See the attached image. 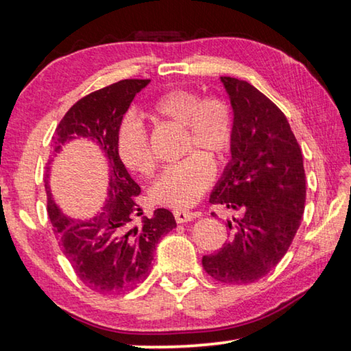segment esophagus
Wrapping results in <instances>:
<instances>
[{"instance_id":"obj_1","label":"esophagus","mask_w":351,"mask_h":351,"mask_svg":"<svg viewBox=\"0 0 351 351\" xmlns=\"http://www.w3.org/2000/svg\"><path fill=\"white\" fill-rule=\"evenodd\" d=\"M173 217L176 219V223H187V221H192L193 218H197L198 213L197 212H189V210L176 209V210H173Z\"/></svg>"}]
</instances>
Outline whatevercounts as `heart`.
I'll return each instance as SVG.
<instances>
[{
	"label": "heart",
	"mask_w": 351,
	"mask_h": 351,
	"mask_svg": "<svg viewBox=\"0 0 351 351\" xmlns=\"http://www.w3.org/2000/svg\"><path fill=\"white\" fill-rule=\"evenodd\" d=\"M153 110L159 116L182 123V153H191L162 170L153 182L150 197L159 206L187 209L201 198L215 176L212 159L202 152L223 159L232 150L235 141L232 106L219 97L201 99L197 93L176 88L159 96ZM116 148L125 167L139 175L152 173L154 156L147 128L134 114H127L119 122Z\"/></svg>",
	"instance_id": "heart-1"
}]
</instances>
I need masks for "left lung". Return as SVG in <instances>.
Segmentation results:
<instances>
[{"instance_id": "obj_1", "label": "left lung", "mask_w": 351, "mask_h": 351, "mask_svg": "<svg viewBox=\"0 0 351 351\" xmlns=\"http://www.w3.org/2000/svg\"><path fill=\"white\" fill-rule=\"evenodd\" d=\"M235 117L232 159L209 203L239 217L230 239L203 257V268L221 283L260 280L291 246L305 209L304 158L287 116L245 80L221 77ZM215 217V212L212 213Z\"/></svg>"}]
</instances>
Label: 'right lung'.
I'll return each instance as SVG.
<instances>
[{
	"instance_id": "obj_1",
	"label": "right lung",
	"mask_w": 351,
	"mask_h": 351,
	"mask_svg": "<svg viewBox=\"0 0 351 351\" xmlns=\"http://www.w3.org/2000/svg\"><path fill=\"white\" fill-rule=\"evenodd\" d=\"M148 79H127L97 90L71 106L58 123L52 150L74 138H88L102 148L110 165V192L104 209L88 221L64 217L47 193V215L60 241L63 254L83 285L99 294H116L133 289L150 274L153 251L161 237L176 228L167 209H156L152 218L134 226L141 215L136 203L141 187L121 161L116 148V132L130 104Z\"/></svg>"
}]
</instances>
